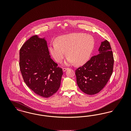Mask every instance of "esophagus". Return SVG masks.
<instances>
[{"mask_svg":"<svg viewBox=\"0 0 131 131\" xmlns=\"http://www.w3.org/2000/svg\"><path fill=\"white\" fill-rule=\"evenodd\" d=\"M68 69H69L68 68H65V67L63 68V71L64 72H65V71H66Z\"/></svg>","mask_w":131,"mask_h":131,"instance_id":"1","label":"esophagus"}]
</instances>
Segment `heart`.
Here are the masks:
<instances>
[{
	"instance_id": "1",
	"label": "heart",
	"mask_w": 131,
	"mask_h": 131,
	"mask_svg": "<svg viewBox=\"0 0 131 131\" xmlns=\"http://www.w3.org/2000/svg\"><path fill=\"white\" fill-rule=\"evenodd\" d=\"M95 42L91 35L74 33L59 36L50 44V50L56 62H61L67 54L66 64L81 65L87 62L93 50Z\"/></svg>"
}]
</instances>
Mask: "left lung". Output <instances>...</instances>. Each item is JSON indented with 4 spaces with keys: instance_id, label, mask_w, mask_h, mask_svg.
Here are the masks:
<instances>
[{
    "instance_id": "8db88e82",
    "label": "left lung",
    "mask_w": 131,
    "mask_h": 131,
    "mask_svg": "<svg viewBox=\"0 0 131 131\" xmlns=\"http://www.w3.org/2000/svg\"><path fill=\"white\" fill-rule=\"evenodd\" d=\"M99 51L100 53L92 56L75 71L78 86L88 95L99 93L106 86L112 75L114 58L108 41L102 42Z\"/></svg>"
}]
</instances>
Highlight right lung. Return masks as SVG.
Segmentation results:
<instances>
[{
	"mask_svg": "<svg viewBox=\"0 0 131 131\" xmlns=\"http://www.w3.org/2000/svg\"><path fill=\"white\" fill-rule=\"evenodd\" d=\"M47 42L37 35L28 39L19 50V66L24 81L35 93L49 98L60 86L62 69L50 57Z\"/></svg>",
	"mask_w": 131,
	"mask_h": 131,
	"instance_id": "obj_1",
	"label": "right lung"
}]
</instances>
